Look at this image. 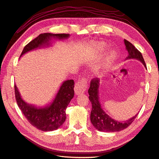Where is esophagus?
Instances as JSON below:
<instances>
[{
  "mask_svg": "<svg viewBox=\"0 0 159 159\" xmlns=\"http://www.w3.org/2000/svg\"><path fill=\"white\" fill-rule=\"evenodd\" d=\"M87 81H86L85 79H81L79 80L75 84L74 87V91L76 94H83L86 91L87 89Z\"/></svg>",
  "mask_w": 159,
  "mask_h": 159,
  "instance_id": "34e87169",
  "label": "esophagus"
}]
</instances>
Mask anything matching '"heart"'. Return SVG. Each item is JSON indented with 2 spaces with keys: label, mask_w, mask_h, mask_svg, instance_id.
I'll return each mask as SVG.
<instances>
[{
  "label": "heart",
  "mask_w": 159,
  "mask_h": 159,
  "mask_svg": "<svg viewBox=\"0 0 159 159\" xmlns=\"http://www.w3.org/2000/svg\"><path fill=\"white\" fill-rule=\"evenodd\" d=\"M97 48L98 49V51L100 53H103L105 51V46L102 43H99V44H97ZM116 59V53L115 52H111L110 53L108 57H106V62H105V65L104 67L105 68H107L108 67H109L112 62L115 61V60Z\"/></svg>",
  "instance_id": "obj_1"
}]
</instances>
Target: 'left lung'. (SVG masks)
<instances>
[{
  "mask_svg": "<svg viewBox=\"0 0 159 159\" xmlns=\"http://www.w3.org/2000/svg\"><path fill=\"white\" fill-rule=\"evenodd\" d=\"M125 44L129 54L128 57H126V60L137 59L140 60L147 69L142 53L127 40L125 39ZM99 80L97 78L92 79L88 89V93L89 95V99L92 103L90 120L92 125L99 131L103 132H117L127 128L134 122L138 114L124 122H118V121L112 119L109 115L103 111L102 106H101L99 99Z\"/></svg>",
  "mask_w": 159,
  "mask_h": 159,
  "instance_id": "1",
  "label": "left lung"
}]
</instances>
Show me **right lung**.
<instances>
[{
  "mask_svg": "<svg viewBox=\"0 0 159 159\" xmlns=\"http://www.w3.org/2000/svg\"><path fill=\"white\" fill-rule=\"evenodd\" d=\"M69 34H40L24 48L21 56L27 52L37 48L48 46L52 37L58 39H67ZM20 56V57H21ZM74 80H67L60 86L56 97L50 105L37 108L25 103L20 95L16 85L14 92L17 104L24 116L32 125L43 131H51L59 129L66 120V108L74 95Z\"/></svg>",
  "mask_w": 159,
  "mask_h": 159,
  "instance_id": "1",
  "label": "right lung"
}]
</instances>
